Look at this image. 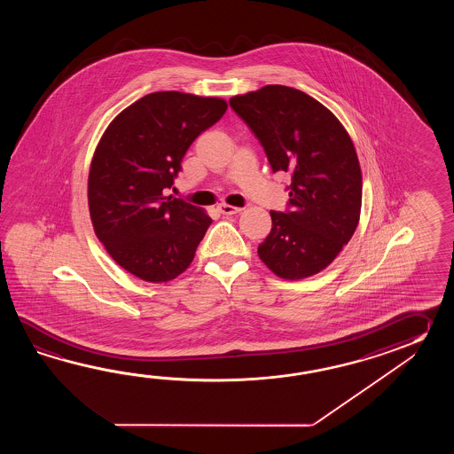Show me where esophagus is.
I'll return each mask as SVG.
<instances>
[{
	"label": "esophagus",
	"mask_w": 454,
	"mask_h": 454,
	"mask_svg": "<svg viewBox=\"0 0 454 454\" xmlns=\"http://www.w3.org/2000/svg\"><path fill=\"white\" fill-rule=\"evenodd\" d=\"M219 211L223 215H231V214H239L240 213V207H235V206H231V204H219Z\"/></svg>",
	"instance_id": "1"
}]
</instances>
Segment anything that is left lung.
Instances as JSON below:
<instances>
[{
	"instance_id": "1",
	"label": "left lung",
	"mask_w": 454,
	"mask_h": 454,
	"mask_svg": "<svg viewBox=\"0 0 454 454\" xmlns=\"http://www.w3.org/2000/svg\"><path fill=\"white\" fill-rule=\"evenodd\" d=\"M229 104L260 141L272 172L290 175L287 209L270 211L261 261L282 279L317 274L348 245L360 217L362 174L348 131L294 87L264 86Z\"/></svg>"
}]
</instances>
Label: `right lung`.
Wrapping results in <instances>:
<instances>
[{
  "mask_svg": "<svg viewBox=\"0 0 454 454\" xmlns=\"http://www.w3.org/2000/svg\"><path fill=\"white\" fill-rule=\"evenodd\" d=\"M227 102L184 92L136 100L106 128L89 172V211L108 254L139 279L167 282L194 258L213 219L167 196L194 139L217 123Z\"/></svg>",
  "mask_w": 454,
  "mask_h": 454,
  "instance_id": "add662e5",
  "label": "right lung"
}]
</instances>
